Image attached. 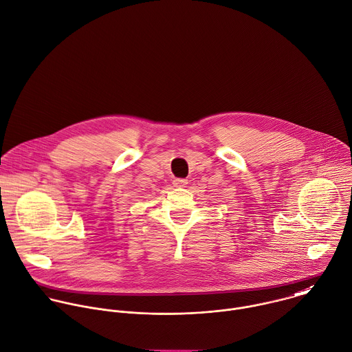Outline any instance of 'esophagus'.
Segmentation results:
<instances>
[{
    "mask_svg": "<svg viewBox=\"0 0 352 352\" xmlns=\"http://www.w3.org/2000/svg\"><path fill=\"white\" fill-rule=\"evenodd\" d=\"M173 184H174V186H177V188H184V186L188 185V181L184 179V178H175V179L173 181Z\"/></svg>",
    "mask_w": 352,
    "mask_h": 352,
    "instance_id": "esophagus-1",
    "label": "esophagus"
}]
</instances>
